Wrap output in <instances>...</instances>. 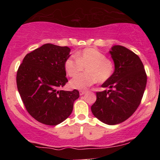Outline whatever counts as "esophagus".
<instances>
[{"label":"esophagus","mask_w":160,"mask_h":160,"mask_svg":"<svg viewBox=\"0 0 160 160\" xmlns=\"http://www.w3.org/2000/svg\"><path fill=\"white\" fill-rule=\"evenodd\" d=\"M86 91H85V90H80V95H84L86 93Z\"/></svg>","instance_id":"1"}]
</instances>
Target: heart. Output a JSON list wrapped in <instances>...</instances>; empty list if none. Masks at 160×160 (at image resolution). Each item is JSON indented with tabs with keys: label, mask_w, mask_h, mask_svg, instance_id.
Wrapping results in <instances>:
<instances>
[{
	"label": "heart",
	"mask_w": 160,
	"mask_h": 160,
	"mask_svg": "<svg viewBox=\"0 0 160 160\" xmlns=\"http://www.w3.org/2000/svg\"><path fill=\"white\" fill-rule=\"evenodd\" d=\"M66 58L64 68L66 74L74 78L85 68L86 74L71 80L70 86L76 89H86L98 81L101 83L110 80L114 73V63L95 48H86Z\"/></svg>",
	"instance_id": "1"
}]
</instances>
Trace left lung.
I'll list each match as a JSON object with an SVG mask.
<instances>
[{"label": "left lung", "mask_w": 160, "mask_h": 160, "mask_svg": "<svg viewBox=\"0 0 160 160\" xmlns=\"http://www.w3.org/2000/svg\"><path fill=\"white\" fill-rule=\"evenodd\" d=\"M110 53L115 64L114 73L102 85L109 89L96 92L91 111L104 123L116 125L129 118L140 105L147 74L140 58L132 51L116 45Z\"/></svg>", "instance_id": "left-lung-1"}]
</instances>
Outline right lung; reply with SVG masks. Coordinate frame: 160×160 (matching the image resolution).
<instances>
[{
    "instance_id": "right-lung-1",
    "label": "right lung",
    "mask_w": 160,
    "mask_h": 160,
    "mask_svg": "<svg viewBox=\"0 0 160 160\" xmlns=\"http://www.w3.org/2000/svg\"><path fill=\"white\" fill-rule=\"evenodd\" d=\"M71 49L47 43L28 53L16 74L18 91L34 119L48 126L61 123L71 115L79 91L59 90L66 82L64 63Z\"/></svg>"
}]
</instances>
